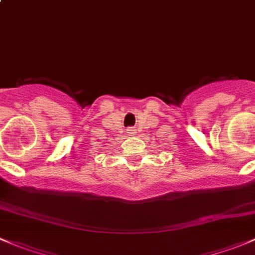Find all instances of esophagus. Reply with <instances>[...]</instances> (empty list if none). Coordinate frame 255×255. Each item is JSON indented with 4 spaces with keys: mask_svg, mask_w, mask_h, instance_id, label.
Listing matches in <instances>:
<instances>
[{
    "mask_svg": "<svg viewBox=\"0 0 255 255\" xmlns=\"http://www.w3.org/2000/svg\"><path fill=\"white\" fill-rule=\"evenodd\" d=\"M128 133L132 135H134V134H137V129H134V128H129V129H128Z\"/></svg>",
    "mask_w": 255,
    "mask_h": 255,
    "instance_id": "obj_1",
    "label": "esophagus"
}]
</instances>
